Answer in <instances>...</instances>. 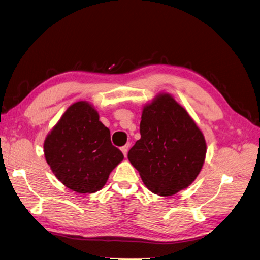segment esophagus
<instances>
[{
  "label": "esophagus",
  "mask_w": 260,
  "mask_h": 260,
  "mask_svg": "<svg viewBox=\"0 0 260 260\" xmlns=\"http://www.w3.org/2000/svg\"><path fill=\"white\" fill-rule=\"evenodd\" d=\"M129 146H130V144L128 143V144H125V145H123V146L121 147V152L123 153V155H124V156H127V153H128V150H129Z\"/></svg>",
  "instance_id": "34e87169"
}]
</instances>
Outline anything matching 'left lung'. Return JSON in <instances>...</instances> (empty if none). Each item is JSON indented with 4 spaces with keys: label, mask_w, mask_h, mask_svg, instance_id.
I'll use <instances>...</instances> for the list:
<instances>
[{
    "label": "left lung",
    "mask_w": 260,
    "mask_h": 260,
    "mask_svg": "<svg viewBox=\"0 0 260 260\" xmlns=\"http://www.w3.org/2000/svg\"><path fill=\"white\" fill-rule=\"evenodd\" d=\"M140 133L128 158L150 191L167 197L192 184L205 163L206 140L172 95L160 93L145 105Z\"/></svg>",
    "instance_id": "1"
}]
</instances>
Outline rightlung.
<instances>
[{
  "instance_id": "obj_1",
  "label": "right lung",
  "mask_w": 260,
  "mask_h": 260,
  "mask_svg": "<svg viewBox=\"0 0 260 260\" xmlns=\"http://www.w3.org/2000/svg\"><path fill=\"white\" fill-rule=\"evenodd\" d=\"M44 153L54 176L80 193L96 192L106 184L123 154L111 144L110 131L92 104L71 105L48 133Z\"/></svg>"
}]
</instances>
